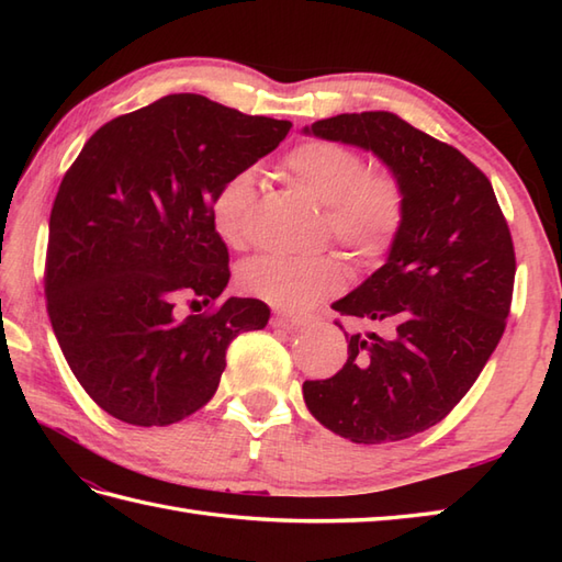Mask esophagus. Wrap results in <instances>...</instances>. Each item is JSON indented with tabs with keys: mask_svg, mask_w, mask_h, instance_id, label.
I'll list each match as a JSON object with an SVG mask.
<instances>
[{
	"mask_svg": "<svg viewBox=\"0 0 562 562\" xmlns=\"http://www.w3.org/2000/svg\"><path fill=\"white\" fill-rule=\"evenodd\" d=\"M308 316H294V314H278V318H274V324L278 326H284V328H290V330H296V328H302V326H306L308 324Z\"/></svg>",
	"mask_w": 562,
	"mask_h": 562,
	"instance_id": "esophagus-1",
	"label": "esophagus"
}]
</instances>
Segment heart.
Wrapping results in <instances>:
<instances>
[{
  "instance_id": "b5f03b06",
  "label": "heart",
  "mask_w": 562,
  "mask_h": 562,
  "mask_svg": "<svg viewBox=\"0 0 562 562\" xmlns=\"http://www.w3.org/2000/svg\"><path fill=\"white\" fill-rule=\"evenodd\" d=\"M284 176L326 207L330 236L362 262L384 258L401 236L405 195L396 176L364 171L357 151L336 142H304L284 157ZM258 200V176L238 171L212 200V226L229 246H244ZM342 260L336 256L280 258L258 256L238 272L241 288L280 308H306L342 290Z\"/></svg>"
}]
</instances>
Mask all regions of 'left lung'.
Instances as JSON below:
<instances>
[{
	"instance_id": "obj_1",
	"label": "left lung",
	"mask_w": 562,
	"mask_h": 562,
	"mask_svg": "<svg viewBox=\"0 0 562 562\" xmlns=\"http://www.w3.org/2000/svg\"><path fill=\"white\" fill-rule=\"evenodd\" d=\"M302 133L372 151L405 195L384 266L333 304L374 330L345 333L348 362L304 381L306 408L355 445L425 432L465 396L505 333L517 266L493 186L459 149L389 111L340 113Z\"/></svg>"
}]
</instances>
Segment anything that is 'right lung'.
<instances>
[{
  "mask_svg": "<svg viewBox=\"0 0 562 562\" xmlns=\"http://www.w3.org/2000/svg\"><path fill=\"white\" fill-rule=\"evenodd\" d=\"M292 123L169 93L91 135L59 183L45 262L47 314L65 360L101 408L137 427L193 415L220 386L226 348L268 326L260 300L217 302L229 250L212 200L288 137Z\"/></svg>",
  "mask_w": 562,
  "mask_h": 562,
  "instance_id": "add662e5",
  "label": "right lung"
}]
</instances>
